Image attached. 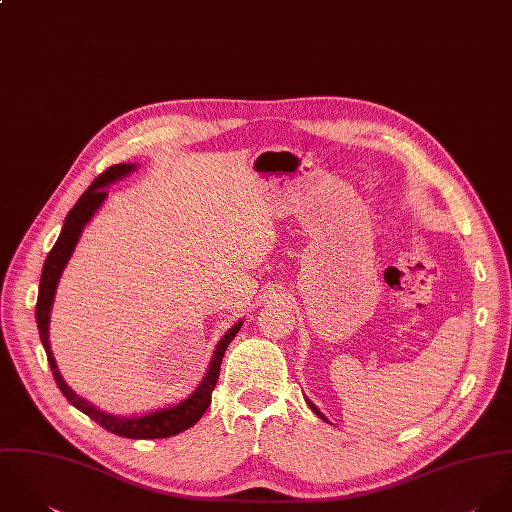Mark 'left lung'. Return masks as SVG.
Masks as SVG:
<instances>
[{"instance_id":"1","label":"left lung","mask_w":512,"mask_h":512,"mask_svg":"<svg viewBox=\"0 0 512 512\" xmlns=\"http://www.w3.org/2000/svg\"><path fill=\"white\" fill-rule=\"evenodd\" d=\"M308 406H310V408H312V411H314V413H316V415H318V417H320V419H326V417H324V415H322V413H320V411H318V409L314 408V406H312V404H310V402H308Z\"/></svg>"}]
</instances>
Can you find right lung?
Returning <instances> with one entry per match:
<instances>
[{"instance_id":"1","label":"right lung","mask_w":512,"mask_h":512,"mask_svg":"<svg viewBox=\"0 0 512 512\" xmlns=\"http://www.w3.org/2000/svg\"><path fill=\"white\" fill-rule=\"evenodd\" d=\"M134 170V164H116L106 168L99 178H95V182L89 186V190L79 198V202L75 207L67 213L63 229L59 239L55 241L53 249L49 251L43 271H41V281H39V297H37V305H35V318H37V328H39V336L43 342V348L47 352V360L53 372V378L59 386V390L63 392V396L75 406L81 409L83 413H87L91 419H95L101 427L106 431L120 435V437H128V439H162V437H172L176 433H182L186 429H190L194 423L200 421V417L204 415L205 409L211 404V392L217 384L219 378V366L223 360V354L229 346V342L235 338V334L239 332L243 322H237L233 328H229V332L219 340L209 370L205 374L204 382L200 384V388L182 404L172 406L168 409H160L154 413H146L142 417H116L110 413L99 411L95 406H91L87 400L79 398L61 378L51 346H49V312L51 305L55 299V289L59 283V277L79 241V235L85 227V223L93 217V213L101 207L106 198V190L104 186H108L110 182L126 176L128 172Z\"/></svg>"}]
</instances>
